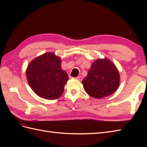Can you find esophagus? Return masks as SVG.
Segmentation results:
<instances>
[{
  "label": "esophagus",
  "instance_id": "obj_1",
  "mask_svg": "<svg viewBox=\"0 0 147 147\" xmlns=\"http://www.w3.org/2000/svg\"><path fill=\"white\" fill-rule=\"evenodd\" d=\"M76 79L77 80L80 81V82H81V81H82V80H83V77H82V76H78V77H76Z\"/></svg>",
  "mask_w": 147,
  "mask_h": 147
}]
</instances>
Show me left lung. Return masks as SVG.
<instances>
[{
	"instance_id": "1",
	"label": "left lung",
	"mask_w": 147,
	"mask_h": 147,
	"mask_svg": "<svg viewBox=\"0 0 147 147\" xmlns=\"http://www.w3.org/2000/svg\"><path fill=\"white\" fill-rule=\"evenodd\" d=\"M119 83L120 76L117 67L107 58L95 60L82 81L85 92L96 98L113 94Z\"/></svg>"
}]
</instances>
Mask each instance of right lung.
I'll return each instance as SVG.
<instances>
[{"label": "right lung", "mask_w": 147, "mask_h": 147, "mask_svg": "<svg viewBox=\"0 0 147 147\" xmlns=\"http://www.w3.org/2000/svg\"><path fill=\"white\" fill-rule=\"evenodd\" d=\"M26 78L31 88L40 97L54 100L63 93L69 77L61 68V60L54 53H45L30 62Z\"/></svg>", "instance_id": "1"}]
</instances>
